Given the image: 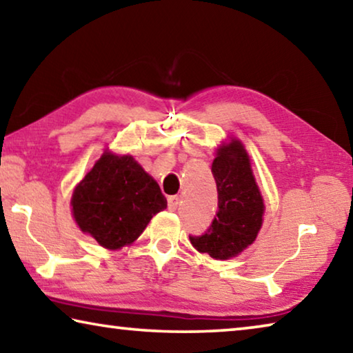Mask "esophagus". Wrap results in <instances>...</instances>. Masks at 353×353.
Segmentation results:
<instances>
[{
  "label": "esophagus",
  "instance_id": "esophagus-1",
  "mask_svg": "<svg viewBox=\"0 0 353 353\" xmlns=\"http://www.w3.org/2000/svg\"><path fill=\"white\" fill-rule=\"evenodd\" d=\"M179 202H181V198H179V196H170V198H168V208H170V210L174 212L176 208L179 207Z\"/></svg>",
  "mask_w": 353,
  "mask_h": 353
}]
</instances>
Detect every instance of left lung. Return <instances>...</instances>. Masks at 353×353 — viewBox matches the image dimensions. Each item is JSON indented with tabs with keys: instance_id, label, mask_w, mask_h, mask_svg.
Instances as JSON below:
<instances>
[{
	"instance_id": "1",
	"label": "left lung",
	"mask_w": 353,
	"mask_h": 353,
	"mask_svg": "<svg viewBox=\"0 0 353 353\" xmlns=\"http://www.w3.org/2000/svg\"><path fill=\"white\" fill-rule=\"evenodd\" d=\"M212 172L218 190V212L202 235H190L199 252L225 260L252 244L263 223V199L250 170L249 155L238 140L218 149Z\"/></svg>"
}]
</instances>
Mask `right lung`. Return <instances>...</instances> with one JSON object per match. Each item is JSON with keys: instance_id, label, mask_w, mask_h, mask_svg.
<instances>
[{"instance_id": "add662e5", "label": "right lung", "mask_w": 353, "mask_h": 353, "mask_svg": "<svg viewBox=\"0 0 353 353\" xmlns=\"http://www.w3.org/2000/svg\"><path fill=\"white\" fill-rule=\"evenodd\" d=\"M73 216L101 246L119 249L141 235L155 213L166 208L159 183L130 155L105 152L77 185Z\"/></svg>"}]
</instances>
